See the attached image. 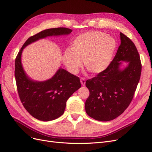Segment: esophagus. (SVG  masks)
I'll return each instance as SVG.
<instances>
[{"label":"esophagus","mask_w":152,"mask_h":152,"mask_svg":"<svg viewBox=\"0 0 152 152\" xmlns=\"http://www.w3.org/2000/svg\"><path fill=\"white\" fill-rule=\"evenodd\" d=\"M80 83H81V84L82 86H85V84H86V79H85V78H84V77L81 78V79H80Z\"/></svg>","instance_id":"34e87169"}]
</instances>
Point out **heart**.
<instances>
[{
  "mask_svg": "<svg viewBox=\"0 0 152 152\" xmlns=\"http://www.w3.org/2000/svg\"><path fill=\"white\" fill-rule=\"evenodd\" d=\"M116 42L112 37L101 31L82 34L71 44V51L66 50L63 61L68 70L75 73L84 61L86 68L96 74L107 68L115 49Z\"/></svg>",
  "mask_w": 152,
  "mask_h": 152,
  "instance_id": "heart-1",
  "label": "heart"
}]
</instances>
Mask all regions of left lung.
Wrapping results in <instances>:
<instances>
[{"mask_svg":"<svg viewBox=\"0 0 152 152\" xmlns=\"http://www.w3.org/2000/svg\"><path fill=\"white\" fill-rule=\"evenodd\" d=\"M121 42L115 56L107 68L88 79L89 91L85 108L87 114L99 121H109L121 115L134 97L141 73V62L137 48L126 35L120 33ZM121 61L129 63L123 71Z\"/></svg>","mask_w":152,"mask_h":152,"instance_id":"obj_1","label":"left lung"}]
</instances>
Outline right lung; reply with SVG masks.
<instances>
[{"instance_id":"add662e5","label":"right lung","mask_w":152,"mask_h":152,"mask_svg":"<svg viewBox=\"0 0 152 152\" xmlns=\"http://www.w3.org/2000/svg\"><path fill=\"white\" fill-rule=\"evenodd\" d=\"M72 30L64 27L49 28L31 36L23 45L15 59V75L22 104L31 116L42 121L54 120L63 114L68 99L81 87L79 78L59 68L51 79L34 82L23 69L21 55L27 45L48 36L66 35Z\"/></svg>"}]
</instances>
